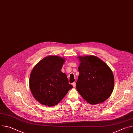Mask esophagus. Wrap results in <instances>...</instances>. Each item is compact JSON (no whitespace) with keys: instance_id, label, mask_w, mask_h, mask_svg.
<instances>
[{"instance_id":"esophagus-1","label":"esophagus","mask_w":133,"mask_h":133,"mask_svg":"<svg viewBox=\"0 0 133 133\" xmlns=\"http://www.w3.org/2000/svg\"><path fill=\"white\" fill-rule=\"evenodd\" d=\"M72 85L74 86V87H75L76 86V83L75 82H74L72 83Z\"/></svg>"}]
</instances>
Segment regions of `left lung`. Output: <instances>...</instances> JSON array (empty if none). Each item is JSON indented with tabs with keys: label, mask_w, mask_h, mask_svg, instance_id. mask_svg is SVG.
I'll return each mask as SVG.
<instances>
[{
	"label": "left lung",
	"mask_w": 133,
	"mask_h": 133,
	"mask_svg": "<svg viewBox=\"0 0 133 133\" xmlns=\"http://www.w3.org/2000/svg\"><path fill=\"white\" fill-rule=\"evenodd\" d=\"M79 75L76 87L89 104L96 105L107 99L114 87L111 69L102 59L93 55L78 56Z\"/></svg>",
	"instance_id": "left-lung-1"
}]
</instances>
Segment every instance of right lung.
<instances>
[{"mask_svg":"<svg viewBox=\"0 0 133 133\" xmlns=\"http://www.w3.org/2000/svg\"><path fill=\"white\" fill-rule=\"evenodd\" d=\"M65 59L58 56L45 57L31 71L29 88L32 96L48 107L58 104L73 86L66 74L62 72Z\"/></svg>","mask_w":133,"mask_h":133,"instance_id":"add662e5","label":"right lung"}]
</instances>
